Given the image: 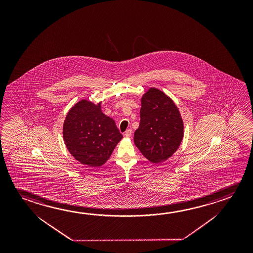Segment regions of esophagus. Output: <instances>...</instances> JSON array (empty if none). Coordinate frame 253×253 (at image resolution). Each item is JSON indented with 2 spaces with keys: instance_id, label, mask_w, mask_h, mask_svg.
<instances>
[{
  "instance_id": "34e87169",
  "label": "esophagus",
  "mask_w": 253,
  "mask_h": 253,
  "mask_svg": "<svg viewBox=\"0 0 253 253\" xmlns=\"http://www.w3.org/2000/svg\"><path fill=\"white\" fill-rule=\"evenodd\" d=\"M131 134H132V129H130V128H128L127 129L126 131H125V137H129L131 136Z\"/></svg>"
}]
</instances>
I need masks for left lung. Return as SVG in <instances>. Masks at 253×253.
Wrapping results in <instances>:
<instances>
[{
  "mask_svg": "<svg viewBox=\"0 0 253 253\" xmlns=\"http://www.w3.org/2000/svg\"><path fill=\"white\" fill-rule=\"evenodd\" d=\"M183 136V123L169 97L151 88L142 98L139 127L134 143L153 163L165 162L177 150Z\"/></svg>",
  "mask_w": 253,
  "mask_h": 253,
  "instance_id": "left-lung-1",
  "label": "left lung"
}]
</instances>
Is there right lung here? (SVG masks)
<instances>
[{
  "label": "right lung",
  "instance_id": "obj_1",
  "mask_svg": "<svg viewBox=\"0 0 253 253\" xmlns=\"http://www.w3.org/2000/svg\"><path fill=\"white\" fill-rule=\"evenodd\" d=\"M63 139L71 155L84 165L100 167L123 138L112 118L105 116L100 103L81 100L68 113Z\"/></svg>",
  "mask_w": 253,
  "mask_h": 253
}]
</instances>
